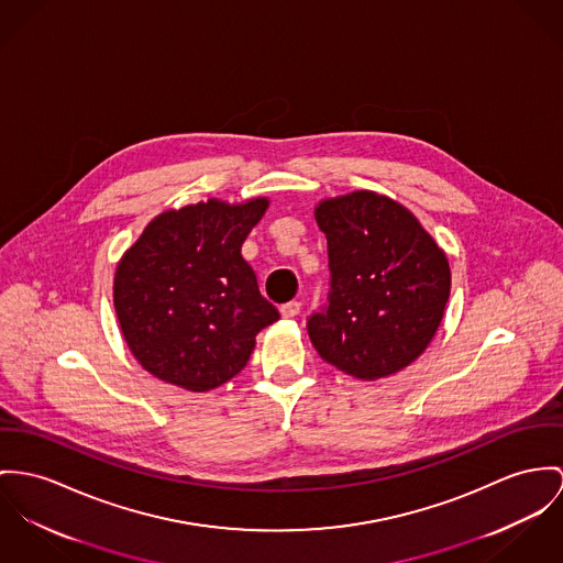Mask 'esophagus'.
<instances>
[{
    "label": "esophagus",
    "mask_w": 563,
    "mask_h": 563,
    "mask_svg": "<svg viewBox=\"0 0 563 563\" xmlns=\"http://www.w3.org/2000/svg\"><path fill=\"white\" fill-rule=\"evenodd\" d=\"M300 310H302V302H298V300H291V302L283 303V306H280V314H283V317H287V319L298 317V314H300Z\"/></svg>",
    "instance_id": "1"
}]
</instances>
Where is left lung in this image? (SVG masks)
<instances>
[{
	"mask_svg": "<svg viewBox=\"0 0 563 563\" xmlns=\"http://www.w3.org/2000/svg\"><path fill=\"white\" fill-rule=\"evenodd\" d=\"M314 218L328 240V303L308 317L317 353L357 379L409 366L433 341L450 298L445 253L389 197L355 190Z\"/></svg>",
	"mask_w": 563,
	"mask_h": 563,
	"instance_id": "obj_1",
	"label": "left lung"
}]
</instances>
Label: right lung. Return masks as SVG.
I'll list each match as a JSON object with an SVG mask.
<instances>
[{"instance_id": "add662e5", "label": "right lung", "mask_w": 563, "mask_h": 563, "mask_svg": "<svg viewBox=\"0 0 563 563\" xmlns=\"http://www.w3.org/2000/svg\"><path fill=\"white\" fill-rule=\"evenodd\" d=\"M269 201L208 199L154 218L118 263L113 303L132 355L190 391L227 384L280 314L261 296L242 244Z\"/></svg>"}]
</instances>
